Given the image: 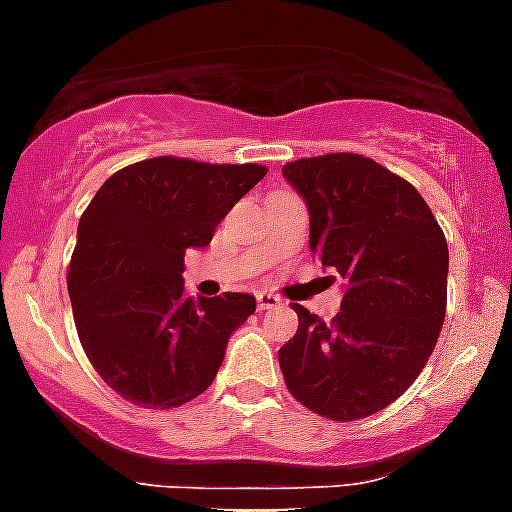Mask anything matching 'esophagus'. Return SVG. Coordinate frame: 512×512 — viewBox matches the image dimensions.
I'll use <instances>...</instances> for the list:
<instances>
[{
	"label": "esophagus",
	"instance_id": "1",
	"mask_svg": "<svg viewBox=\"0 0 512 512\" xmlns=\"http://www.w3.org/2000/svg\"><path fill=\"white\" fill-rule=\"evenodd\" d=\"M281 307V299L276 294H270V291H260L257 294V309H276Z\"/></svg>",
	"mask_w": 512,
	"mask_h": 512
}]
</instances>
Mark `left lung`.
<instances>
[{
	"mask_svg": "<svg viewBox=\"0 0 512 512\" xmlns=\"http://www.w3.org/2000/svg\"><path fill=\"white\" fill-rule=\"evenodd\" d=\"M283 176L307 200L309 247L346 294L330 322L294 304L299 328L278 364L302 406L356 422L406 393L435 351L448 242L414 184L372 158H299Z\"/></svg>",
	"mask_w": 512,
	"mask_h": 512,
	"instance_id": "1",
	"label": "left lung"
}]
</instances>
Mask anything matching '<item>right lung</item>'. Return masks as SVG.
<instances>
[{
  "label": "right lung",
  "instance_id": "add662e5",
  "mask_svg": "<svg viewBox=\"0 0 512 512\" xmlns=\"http://www.w3.org/2000/svg\"><path fill=\"white\" fill-rule=\"evenodd\" d=\"M268 174L260 163L156 156L111 174L77 223L67 270L77 338L101 380L143 409L210 388L255 296H187L184 255Z\"/></svg>",
  "mask_w": 512,
  "mask_h": 512
}]
</instances>
